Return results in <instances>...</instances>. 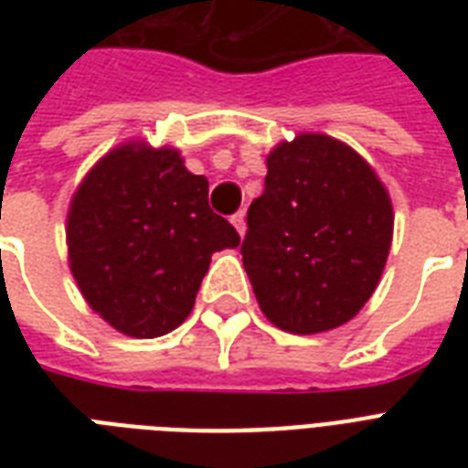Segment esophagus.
I'll return each instance as SVG.
<instances>
[{
    "instance_id": "obj_1",
    "label": "esophagus",
    "mask_w": 468,
    "mask_h": 468,
    "mask_svg": "<svg viewBox=\"0 0 468 468\" xmlns=\"http://www.w3.org/2000/svg\"><path fill=\"white\" fill-rule=\"evenodd\" d=\"M230 220H233L235 230H238V233H240V238H242V235H245V230H248V223H245V211H238Z\"/></svg>"
}]
</instances>
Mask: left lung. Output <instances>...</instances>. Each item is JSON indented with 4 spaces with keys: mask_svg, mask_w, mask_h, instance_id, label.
<instances>
[{
    "mask_svg": "<svg viewBox=\"0 0 468 468\" xmlns=\"http://www.w3.org/2000/svg\"><path fill=\"white\" fill-rule=\"evenodd\" d=\"M391 240L388 189L347 143L299 133L270 150L240 252L279 330L327 333L355 318L377 292Z\"/></svg>",
    "mask_w": 468,
    "mask_h": 468,
    "instance_id": "left-lung-1",
    "label": "left lung"
}]
</instances>
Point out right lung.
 I'll return each mask as SVG.
<instances>
[{"label": "right lung", "mask_w": 468, "mask_h": 468, "mask_svg": "<svg viewBox=\"0 0 468 468\" xmlns=\"http://www.w3.org/2000/svg\"><path fill=\"white\" fill-rule=\"evenodd\" d=\"M68 262L84 301L128 337L172 333L211 255L240 235L208 206V179L172 145L126 141L84 175L68 208Z\"/></svg>", "instance_id": "1"}]
</instances>
